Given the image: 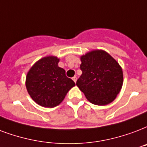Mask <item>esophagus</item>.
Returning <instances> with one entry per match:
<instances>
[{"label":"esophagus","mask_w":147,"mask_h":147,"mask_svg":"<svg viewBox=\"0 0 147 147\" xmlns=\"http://www.w3.org/2000/svg\"><path fill=\"white\" fill-rule=\"evenodd\" d=\"M72 80H73L75 82H76V81H77V77H76V76H74L73 78H72Z\"/></svg>","instance_id":"obj_1"}]
</instances>
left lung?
<instances>
[{
  "instance_id": "1",
  "label": "left lung",
  "mask_w": 147,
  "mask_h": 147,
  "mask_svg": "<svg viewBox=\"0 0 147 147\" xmlns=\"http://www.w3.org/2000/svg\"><path fill=\"white\" fill-rule=\"evenodd\" d=\"M82 76L76 85L90 102L104 106L116 98L123 86L122 69L107 52L100 50L81 57Z\"/></svg>"
}]
</instances>
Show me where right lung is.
<instances>
[{
    "label": "right lung",
    "mask_w": 147,
    "mask_h": 147,
    "mask_svg": "<svg viewBox=\"0 0 147 147\" xmlns=\"http://www.w3.org/2000/svg\"><path fill=\"white\" fill-rule=\"evenodd\" d=\"M59 59L49 56L34 64L26 77V88L35 102L52 108L63 100L76 83L68 78L65 71L59 67Z\"/></svg>",
    "instance_id": "1"
}]
</instances>
